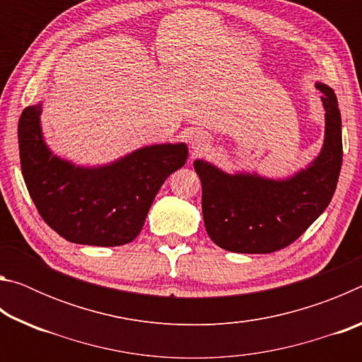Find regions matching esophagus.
<instances>
[{
  "label": "esophagus",
  "mask_w": 362,
  "mask_h": 362,
  "mask_svg": "<svg viewBox=\"0 0 362 362\" xmlns=\"http://www.w3.org/2000/svg\"><path fill=\"white\" fill-rule=\"evenodd\" d=\"M192 146L194 148V151L203 150V146H204V140H203V139H192Z\"/></svg>",
  "instance_id": "34e87169"
}]
</instances>
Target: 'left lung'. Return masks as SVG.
<instances>
[{"mask_svg":"<svg viewBox=\"0 0 362 362\" xmlns=\"http://www.w3.org/2000/svg\"><path fill=\"white\" fill-rule=\"evenodd\" d=\"M326 110L321 153L306 169L287 179H268L257 173L226 174L196 159L203 185V217L207 235L225 250L269 254L302 236L326 211L341 168V118L335 93L316 83Z\"/></svg>","mask_w":362,"mask_h":362,"instance_id":"left-lung-1","label":"left lung"}]
</instances>
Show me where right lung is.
<instances>
[{
	"mask_svg": "<svg viewBox=\"0 0 362 362\" xmlns=\"http://www.w3.org/2000/svg\"><path fill=\"white\" fill-rule=\"evenodd\" d=\"M41 103L19 119L22 175L42 220L66 241L113 247L136 240L156 193L187 163L185 144L139 148L112 164L83 168L54 155L42 139Z\"/></svg>",
	"mask_w": 362,
	"mask_h": 362,
	"instance_id": "right-lung-1",
	"label": "right lung"
}]
</instances>
